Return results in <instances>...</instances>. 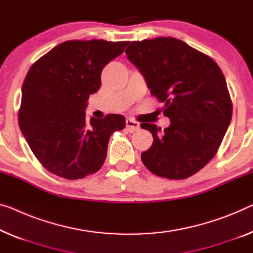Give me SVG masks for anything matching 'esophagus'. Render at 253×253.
<instances>
[{
	"instance_id": "34e87169",
	"label": "esophagus",
	"mask_w": 253,
	"mask_h": 253,
	"mask_svg": "<svg viewBox=\"0 0 253 253\" xmlns=\"http://www.w3.org/2000/svg\"><path fill=\"white\" fill-rule=\"evenodd\" d=\"M126 127H127V129L130 131V133H133V131L139 129V124L137 122H135V120H133V119H127Z\"/></svg>"
}]
</instances>
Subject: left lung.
I'll use <instances>...</instances> for the list:
<instances>
[{
    "label": "left lung",
    "instance_id": "obj_1",
    "mask_svg": "<svg viewBox=\"0 0 253 253\" xmlns=\"http://www.w3.org/2000/svg\"><path fill=\"white\" fill-rule=\"evenodd\" d=\"M127 59L164 102L170 125L164 131L142 123L153 136L142 161L154 175L187 178L212 159L232 119V101L220 68L208 55L172 37L131 42Z\"/></svg>",
    "mask_w": 253,
    "mask_h": 253
}]
</instances>
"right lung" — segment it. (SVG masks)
<instances>
[{
  "label": "right lung",
  "instance_id": "obj_1",
  "mask_svg": "<svg viewBox=\"0 0 253 253\" xmlns=\"http://www.w3.org/2000/svg\"><path fill=\"white\" fill-rule=\"evenodd\" d=\"M128 42L67 41L30 67L21 89L19 127L30 150L48 171L66 179L84 178L102 167L111 134L125 117H85L90 94L101 86L105 65Z\"/></svg>",
  "mask_w": 253,
  "mask_h": 253
}]
</instances>
